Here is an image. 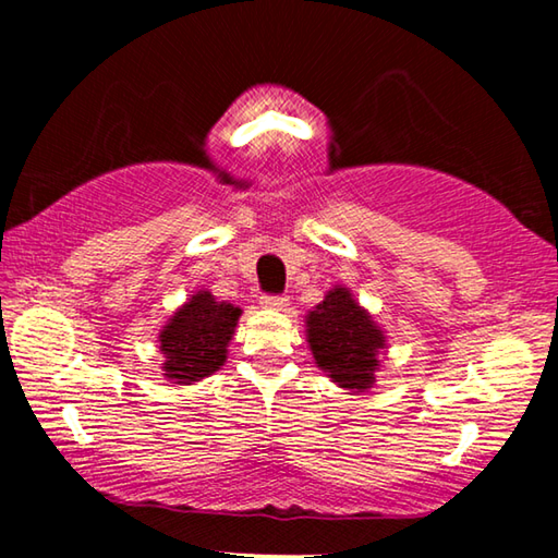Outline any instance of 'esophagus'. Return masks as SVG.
Returning <instances> with one entry per match:
<instances>
[{
    "instance_id": "34e87169",
    "label": "esophagus",
    "mask_w": 558,
    "mask_h": 558,
    "mask_svg": "<svg viewBox=\"0 0 558 558\" xmlns=\"http://www.w3.org/2000/svg\"><path fill=\"white\" fill-rule=\"evenodd\" d=\"M263 305L266 307H270V310H282L288 305V298H282V295H263Z\"/></svg>"
}]
</instances>
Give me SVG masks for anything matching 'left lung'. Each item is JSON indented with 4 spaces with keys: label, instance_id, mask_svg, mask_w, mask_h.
Masks as SVG:
<instances>
[{
    "label": "left lung",
    "instance_id": "1",
    "mask_svg": "<svg viewBox=\"0 0 558 558\" xmlns=\"http://www.w3.org/2000/svg\"><path fill=\"white\" fill-rule=\"evenodd\" d=\"M307 342L315 362L342 389H369L384 349L381 329L356 305L347 288L329 290L307 315Z\"/></svg>",
    "mask_w": 558,
    "mask_h": 558
}]
</instances>
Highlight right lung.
<instances>
[{
  "instance_id": "obj_1",
  "label": "right lung",
  "mask_w": 558,
  "mask_h": 558,
  "mask_svg": "<svg viewBox=\"0 0 558 558\" xmlns=\"http://www.w3.org/2000/svg\"><path fill=\"white\" fill-rule=\"evenodd\" d=\"M239 317V307L216 302L211 292H196L159 335V349L167 359L162 366L167 379L192 384L221 369Z\"/></svg>"
}]
</instances>
